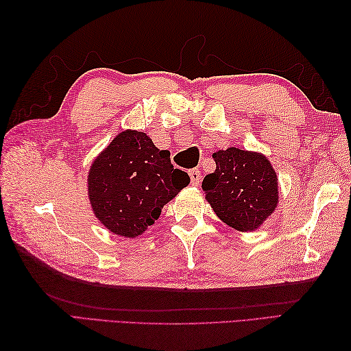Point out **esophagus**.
Returning <instances> with one entry per match:
<instances>
[{"label":"esophagus","mask_w":351,"mask_h":351,"mask_svg":"<svg viewBox=\"0 0 351 351\" xmlns=\"http://www.w3.org/2000/svg\"><path fill=\"white\" fill-rule=\"evenodd\" d=\"M190 181H191V184L193 185H199V182H200V170L199 169H191L190 170Z\"/></svg>","instance_id":"esophagus-1"}]
</instances>
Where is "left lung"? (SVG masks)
I'll return each instance as SVG.
<instances>
[{
  "label": "left lung",
  "instance_id": "left-lung-1",
  "mask_svg": "<svg viewBox=\"0 0 351 351\" xmlns=\"http://www.w3.org/2000/svg\"><path fill=\"white\" fill-rule=\"evenodd\" d=\"M214 173L204 178L205 199L217 217L241 232L258 229L279 202L278 176L267 156L228 147L213 154Z\"/></svg>",
  "mask_w": 351,
  "mask_h": 351
}]
</instances>
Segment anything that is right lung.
<instances>
[{"label":"right lung","mask_w":351,"mask_h":351,"mask_svg":"<svg viewBox=\"0 0 351 351\" xmlns=\"http://www.w3.org/2000/svg\"><path fill=\"white\" fill-rule=\"evenodd\" d=\"M190 184L145 132L126 130L96 156L88 170L92 210L104 226L136 238L158 220L162 206Z\"/></svg>","instance_id":"right-lung-1"}]
</instances>
